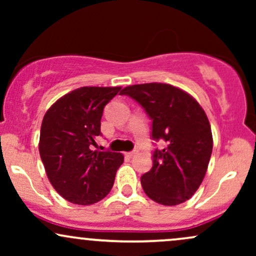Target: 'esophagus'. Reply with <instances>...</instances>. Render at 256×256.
<instances>
[{"label": "esophagus", "instance_id": "1", "mask_svg": "<svg viewBox=\"0 0 256 256\" xmlns=\"http://www.w3.org/2000/svg\"><path fill=\"white\" fill-rule=\"evenodd\" d=\"M136 154H138V149H134V150L128 152V156H134V155H136Z\"/></svg>", "mask_w": 256, "mask_h": 256}]
</instances>
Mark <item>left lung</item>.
<instances>
[{"mask_svg": "<svg viewBox=\"0 0 256 256\" xmlns=\"http://www.w3.org/2000/svg\"><path fill=\"white\" fill-rule=\"evenodd\" d=\"M128 95L152 119V138L166 146L152 152V167L140 177L149 198L164 206L189 200L204 180L213 149V137L204 110L192 96L164 83L126 86Z\"/></svg>", "mask_w": 256, "mask_h": 256, "instance_id": "8db88e82", "label": "left lung"}]
</instances>
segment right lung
I'll return each instance as SVG.
<instances>
[{
	"label": "right lung",
	"instance_id": "1",
	"mask_svg": "<svg viewBox=\"0 0 256 256\" xmlns=\"http://www.w3.org/2000/svg\"><path fill=\"white\" fill-rule=\"evenodd\" d=\"M122 88L83 86L66 94L46 110L40 134V155L54 189L76 204H96L108 195L120 152L92 150L101 134L104 106Z\"/></svg>",
	"mask_w": 256,
	"mask_h": 256
}]
</instances>
